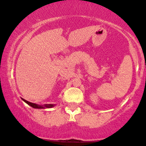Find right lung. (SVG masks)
Segmentation results:
<instances>
[{
    "label": "right lung",
    "mask_w": 146,
    "mask_h": 146,
    "mask_svg": "<svg viewBox=\"0 0 146 146\" xmlns=\"http://www.w3.org/2000/svg\"><path fill=\"white\" fill-rule=\"evenodd\" d=\"M23 101L25 102L26 103H27L28 105H30V106H31L32 108H35V109H46V108H53V107L55 106V104H45L43 105H38V104H35V103H31V102H29L28 101H26V100L24 99H22Z\"/></svg>",
    "instance_id": "1"
}]
</instances>
